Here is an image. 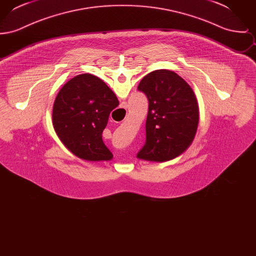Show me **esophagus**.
<instances>
[{"label": "esophagus", "instance_id": "esophagus-1", "mask_svg": "<svg viewBox=\"0 0 256 256\" xmlns=\"http://www.w3.org/2000/svg\"><path fill=\"white\" fill-rule=\"evenodd\" d=\"M126 102H122V108H126Z\"/></svg>", "mask_w": 256, "mask_h": 256}]
</instances>
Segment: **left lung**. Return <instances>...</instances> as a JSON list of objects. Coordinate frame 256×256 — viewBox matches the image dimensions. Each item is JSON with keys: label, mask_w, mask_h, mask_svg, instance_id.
<instances>
[{"label": "left lung", "mask_w": 256, "mask_h": 256, "mask_svg": "<svg viewBox=\"0 0 256 256\" xmlns=\"http://www.w3.org/2000/svg\"><path fill=\"white\" fill-rule=\"evenodd\" d=\"M137 89L148 100L146 143L137 158L164 162L178 156L192 144L198 128V106L193 89L169 70L148 74Z\"/></svg>", "instance_id": "1"}]
</instances>
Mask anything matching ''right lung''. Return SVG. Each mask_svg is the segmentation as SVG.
I'll return each mask as SVG.
<instances>
[{"label": "right lung", "mask_w": 256, "mask_h": 256, "mask_svg": "<svg viewBox=\"0 0 256 256\" xmlns=\"http://www.w3.org/2000/svg\"><path fill=\"white\" fill-rule=\"evenodd\" d=\"M118 104L116 95L100 78L90 74H78L66 82L56 98L52 108L54 130L78 158L110 160L113 156L102 134L110 112Z\"/></svg>", "instance_id": "right-lung-1"}]
</instances>
